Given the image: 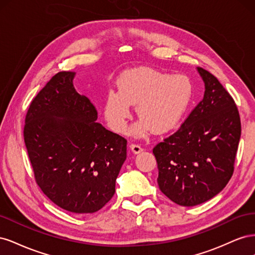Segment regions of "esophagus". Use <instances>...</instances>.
<instances>
[{"mask_svg": "<svg viewBox=\"0 0 255 255\" xmlns=\"http://www.w3.org/2000/svg\"><path fill=\"white\" fill-rule=\"evenodd\" d=\"M129 149L132 150V152H133L134 154L140 153V152L143 150L142 146H141L139 143H130V144H129Z\"/></svg>", "mask_w": 255, "mask_h": 255, "instance_id": "34e87169", "label": "esophagus"}]
</instances>
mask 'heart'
Segmentation results:
<instances>
[{"label":"heart","instance_id":"b5f03b06","mask_svg":"<svg viewBox=\"0 0 255 255\" xmlns=\"http://www.w3.org/2000/svg\"><path fill=\"white\" fill-rule=\"evenodd\" d=\"M119 91L110 90L104 114L115 132L123 133L130 116V105L141 120L132 128L141 136L149 128L155 133L171 129L186 111L192 87L183 75H170L150 68H137L123 73L118 82Z\"/></svg>","mask_w":255,"mask_h":255}]
</instances>
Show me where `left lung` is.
<instances>
[{"label": "left lung", "instance_id": "1", "mask_svg": "<svg viewBox=\"0 0 255 255\" xmlns=\"http://www.w3.org/2000/svg\"><path fill=\"white\" fill-rule=\"evenodd\" d=\"M205 92L180 128L153 148L160 191L195 206L226 187L234 172L242 125L233 98L211 72L198 67Z\"/></svg>", "mask_w": 255, "mask_h": 255}]
</instances>
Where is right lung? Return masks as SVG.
I'll return each instance as SVG.
<instances>
[{
	"instance_id": "right-lung-1",
	"label": "right lung",
	"mask_w": 255,
	"mask_h": 255,
	"mask_svg": "<svg viewBox=\"0 0 255 255\" xmlns=\"http://www.w3.org/2000/svg\"><path fill=\"white\" fill-rule=\"evenodd\" d=\"M74 75L58 72L38 92L23 136L43 194L65 211L91 214L113 198L128 141L96 121V107L73 87Z\"/></svg>"
}]
</instances>
